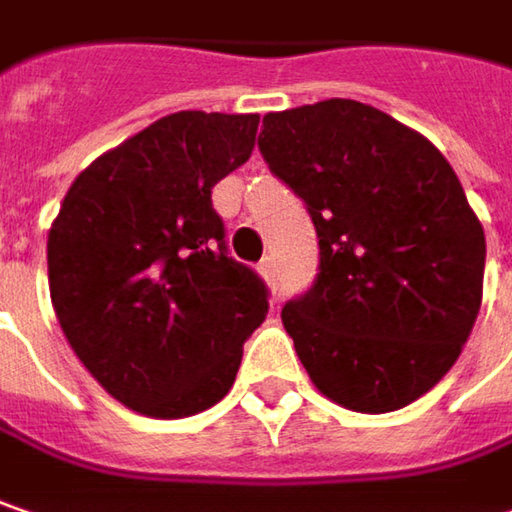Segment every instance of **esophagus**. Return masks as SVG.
I'll return each mask as SVG.
<instances>
[{"mask_svg":"<svg viewBox=\"0 0 512 512\" xmlns=\"http://www.w3.org/2000/svg\"><path fill=\"white\" fill-rule=\"evenodd\" d=\"M257 272H260V278L269 284V289H278V269H275V257H263V260L257 263Z\"/></svg>","mask_w":512,"mask_h":512,"instance_id":"34e87169","label":"esophagus"}]
</instances>
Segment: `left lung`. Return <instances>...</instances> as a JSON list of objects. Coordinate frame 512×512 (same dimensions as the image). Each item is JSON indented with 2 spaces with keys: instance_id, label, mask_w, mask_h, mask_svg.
I'll list each match as a JSON object with an SVG mask.
<instances>
[{
  "instance_id": "8db88e82",
  "label": "left lung",
  "mask_w": 512,
  "mask_h": 512,
  "mask_svg": "<svg viewBox=\"0 0 512 512\" xmlns=\"http://www.w3.org/2000/svg\"><path fill=\"white\" fill-rule=\"evenodd\" d=\"M257 147L318 234L316 284L281 313L313 385L362 414L414 403L461 356L484 292V228L452 165L347 98L263 115Z\"/></svg>"
}]
</instances>
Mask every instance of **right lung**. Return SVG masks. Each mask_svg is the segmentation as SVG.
<instances>
[{
	"label": "right lung",
	"instance_id": "obj_1",
	"mask_svg": "<svg viewBox=\"0 0 512 512\" xmlns=\"http://www.w3.org/2000/svg\"><path fill=\"white\" fill-rule=\"evenodd\" d=\"M260 115L173 112L80 170L48 228L57 321L109 397L179 420L220 403L266 284L228 257L211 188L249 162Z\"/></svg>",
	"mask_w": 512,
	"mask_h": 512
}]
</instances>
